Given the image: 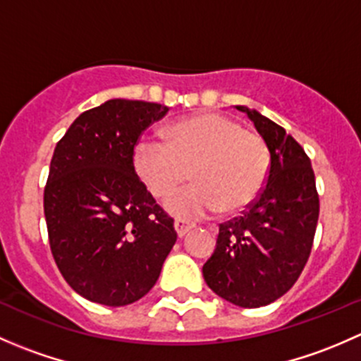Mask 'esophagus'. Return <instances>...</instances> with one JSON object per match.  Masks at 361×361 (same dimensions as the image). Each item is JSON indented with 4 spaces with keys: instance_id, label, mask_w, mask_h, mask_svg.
<instances>
[{
    "instance_id": "esophagus-1",
    "label": "esophagus",
    "mask_w": 361,
    "mask_h": 361,
    "mask_svg": "<svg viewBox=\"0 0 361 361\" xmlns=\"http://www.w3.org/2000/svg\"><path fill=\"white\" fill-rule=\"evenodd\" d=\"M194 227L195 225L192 224V221L183 220V218H176V220H174V231H176L178 238H183V235L187 234V232H190Z\"/></svg>"
}]
</instances>
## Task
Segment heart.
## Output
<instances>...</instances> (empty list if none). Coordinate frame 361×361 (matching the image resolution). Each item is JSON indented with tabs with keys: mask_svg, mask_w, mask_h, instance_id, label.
<instances>
[{
	"mask_svg": "<svg viewBox=\"0 0 361 361\" xmlns=\"http://www.w3.org/2000/svg\"><path fill=\"white\" fill-rule=\"evenodd\" d=\"M134 169L157 199L176 190L192 171L195 183L166 202L176 216L201 218L218 209L234 214L251 206L264 190L271 150L260 134L235 120L204 113L173 123L166 141L141 140L134 148Z\"/></svg>",
	"mask_w": 361,
	"mask_h": 361,
	"instance_id": "b5f03b06",
	"label": "heart"
}]
</instances>
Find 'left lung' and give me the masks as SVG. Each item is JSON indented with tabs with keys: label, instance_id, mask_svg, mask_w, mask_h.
Masks as SVG:
<instances>
[{
	"label": "left lung",
	"instance_id": "left-lung-1",
	"mask_svg": "<svg viewBox=\"0 0 361 361\" xmlns=\"http://www.w3.org/2000/svg\"><path fill=\"white\" fill-rule=\"evenodd\" d=\"M271 150L267 183L241 216L220 224L216 248L202 265L204 281L239 307H262L295 285L314 241L319 214L314 171L304 148L257 110L235 106Z\"/></svg>",
	"mask_w": 361,
	"mask_h": 361
}]
</instances>
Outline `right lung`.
<instances>
[{
  "instance_id": "right-lung-1",
  "label": "right lung",
  "mask_w": 361,
  "mask_h": 361,
  "mask_svg": "<svg viewBox=\"0 0 361 361\" xmlns=\"http://www.w3.org/2000/svg\"><path fill=\"white\" fill-rule=\"evenodd\" d=\"M169 108L110 99L83 111L54 150L43 194L50 250L87 300L133 304L157 283L176 243L173 218L134 169V147Z\"/></svg>"
}]
</instances>
